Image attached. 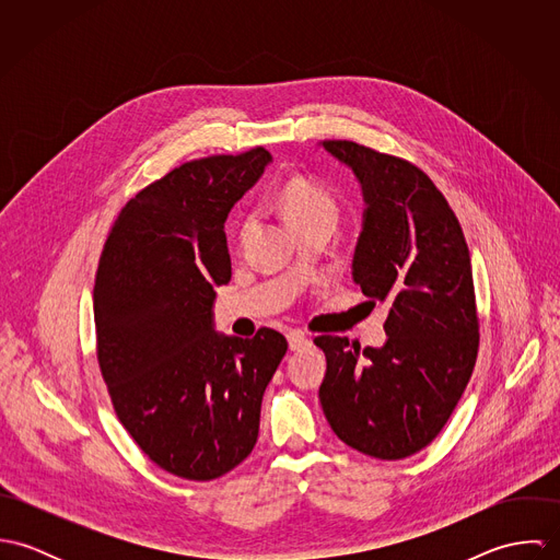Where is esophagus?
<instances>
[{"mask_svg":"<svg viewBox=\"0 0 560 560\" xmlns=\"http://www.w3.org/2000/svg\"><path fill=\"white\" fill-rule=\"evenodd\" d=\"M287 340H289V349L291 351H302V349H306L311 345V340L300 329H291L287 334Z\"/></svg>","mask_w":560,"mask_h":560,"instance_id":"34e87169","label":"esophagus"}]
</instances>
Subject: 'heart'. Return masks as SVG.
<instances>
[{
    "label": "heart",
    "instance_id": "heart-1",
    "mask_svg": "<svg viewBox=\"0 0 560 560\" xmlns=\"http://www.w3.org/2000/svg\"><path fill=\"white\" fill-rule=\"evenodd\" d=\"M278 205L289 226L295 231L315 220H334L338 215V205L327 187L306 176H293L287 180L278 196ZM252 218L243 222V233L249 229Z\"/></svg>",
    "mask_w": 560,
    "mask_h": 560
}]
</instances>
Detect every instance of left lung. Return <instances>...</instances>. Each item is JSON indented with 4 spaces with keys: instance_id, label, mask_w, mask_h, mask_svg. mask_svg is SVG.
Returning a JSON list of instances; mask_svg holds the SVG:
<instances>
[{
    "instance_id": "left-lung-1",
    "label": "left lung",
    "mask_w": 560,
    "mask_h": 560,
    "mask_svg": "<svg viewBox=\"0 0 560 560\" xmlns=\"http://www.w3.org/2000/svg\"><path fill=\"white\" fill-rule=\"evenodd\" d=\"M360 183L364 213L351 276L388 306L382 347L319 336L323 413L351 448L402 459L442 431L479 351L470 252L433 180L407 161L347 140L320 142Z\"/></svg>"
}]
</instances>
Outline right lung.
Returning a JSON list of instances; mask_svg holds the SVG:
<instances>
[{
  "label": "right lung",
  "instance_id": "1",
  "mask_svg": "<svg viewBox=\"0 0 560 560\" xmlns=\"http://www.w3.org/2000/svg\"><path fill=\"white\" fill-rule=\"evenodd\" d=\"M271 163L265 149L174 167L116 218L94 280L98 364L114 409L165 472L211 480L252 453L287 338L215 331L231 280L224 224Z\"/></svg>",
  "mask_w": 560,
  "mask_h": 560
}]
</instances>
